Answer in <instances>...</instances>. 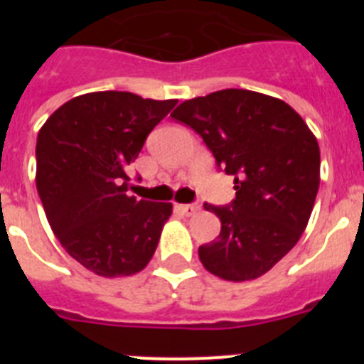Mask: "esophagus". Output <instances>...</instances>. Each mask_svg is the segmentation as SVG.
<instances>
[{"label":"esophagus","instance_id":"obj_1","mask_svg":"<svg viewBox=\"0 0 364 364\" xmlns=\"http://www.w3.org/2000/svg\"><path fill=\"white\" fill-rule=\"evenodd\" d=\"M178 210H180V213L186 215V217H193L195 213H198V210H200V208H198L197 204H180Z\"/></svg>","mask_w":364,"mask_h":364}]
</instances>
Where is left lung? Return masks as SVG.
<instances>
[{
    "mask_svg": "<svg viewBox=\"0 0 364 364\" xmlns=\"http://www.w3.org/2000/svg\"><path fill=\"white\" fill-rule=\"evenodd\" d=\"M175 120L198 133L226 175L228 205L204 204L220 218L217 240L198 247L200 262L224 281L264 275L301 239L319 189L317 138L290 105L246 89L186 100Z\"/></svg>",
    "mask_w": 364,
    "mask_h": 364,
    "instance_id": "8db88e82",
    "label": "left lung"
}]
</instances>
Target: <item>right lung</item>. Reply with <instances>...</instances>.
Here are the masks:
<instances>
[{
    "label": "right lung",
    "instance_id": "obj_1",
    "mask_svg": "<svg viewBox=\"0 0 364 364\" xmlns=\"http://www.w3.org/2000/svg\"><path fill=\"white\" fill-rule=\"evenodd\" d=\"M175 105L89 92L56 109L38 133L36 188L47 220L65 252L96 275L138 273L159 246L173 205L129 197L125 166Z\"/></svg>",
    "mask_w": 364,
    "mask_h": 364
}]
</instances>
